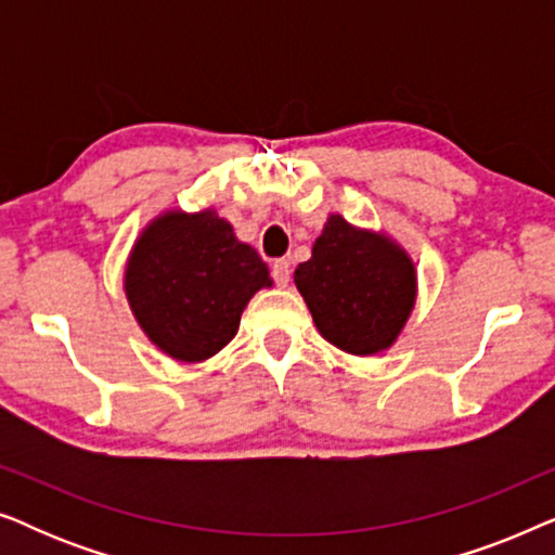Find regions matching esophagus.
<instances>
[{
	"label": "esophagus",
	"instance_id": "esophagus-1",
	"mask_svg": "<svg viewBox=\"0 0 555 555\" xmlns=\"http://www.w3.org/2000/svg\"><path fill=\"white\" fill-rule=\"evenodd\" d=\"M272 280H275L280 287H285L287 283H291V262L287 260L272 262Z\"/></svg>",
	"mask_w": 555,
	"mask_h": 555
}]
</instances>
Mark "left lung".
Listing matches in <instances>:
<instances>
[{
	"mask_svg": "<svg viewBox=\"0 0 555 555\" xmlns=\"http://www.w3.org/2000/svg\"><path fill=\"white\" fill-rule=\"evenodd\" d=\"M293 280L318 333L353 356L389 351L416 302V268L406 249L340 215L325 219Z\"/></svg>",
	"mask_w": 555,
	"mask_h": 555,
	"instance_id": "1",
	"label": "left lung"
}]
</instances>
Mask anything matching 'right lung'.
Masks as SVG:
<instances>
[{
  "instance_id": "obj_1",
  "label": "right lung",
  "mask_w": 555,
  "mask_h": 555,
  "mask_svg": "<svg viewBox=\"0 0 555 555\" xmlns=\"http://www.w3.org/2000/svg\"><path fill=\"white\" fill-rule=\"evenodd\" d=\"M270 270L215 209H169L143 227L124 291L141 331L173 361L199 363L237 336L242 310Z\"/></svg>"
}]
</instances>
